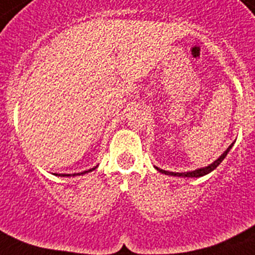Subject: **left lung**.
Segmentation results:
<instances>
[{
    "instance_id": "obj_1",
    "label": "left lung",
    "mask_w": 255,
    "mask_h": 255,
    "mask_svg": "<svg viewBox=\"0 0 255 255\" xmlns=\"http://www.w3.org/2000/svg\"><path fill=\"white\" fill-rule=\"evenodd\" d=\"M234 145V142L233 144L229 145V147H228L227 150H225L224 152H223L222 155H220L219 157H218L217 160H215L214 162H212L210 165L205 166V168H200V169H196V170H193V171H186V173H173V171H166V170H162V169H159L155 166V169H156L157 171H160V173L165 174V175H173V176H183V178H200V176H204L207 175V174L212 173L214 169H217V166L219 165L220 162L224 160V157L227 156L228 152L230 151V149H232V146Z\"/></svg>"
}]
</instances>
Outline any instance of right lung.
I'll use <instances>...</instances> for the list:
<instances>
[{"mask_svg": "<svg viewBox=\"0 0 255 255\" xmlns=\"http://www.w3.org/2000/svg\"><path fill=\"white\" fill-rule=\"evenodd\" d=\"M95 169H96V166H95V168H93V169H90V170L82 171V173H77V174H74V176H75V175H84V174H86V173H90V171L95 170ZM55 175H57V174H55ZM59 176H70V174H59Z\"/></svg>", "mask_w": 255, "mask_h": 255, "instance_id": "right-lung-1", "label": "right lung"}]
</instances>
